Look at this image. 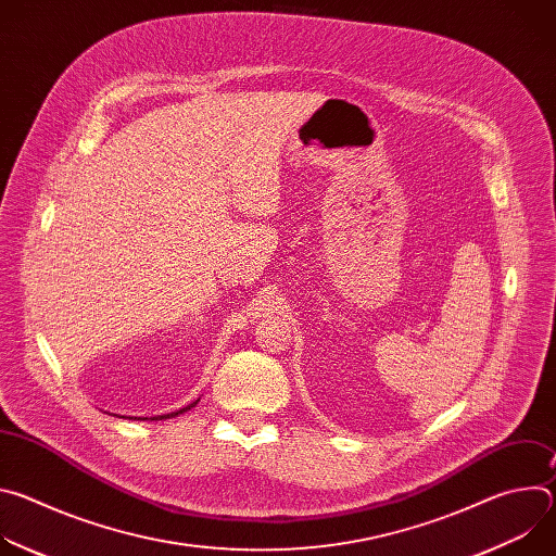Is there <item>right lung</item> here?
<instances>
[{
	"label": "right lung",
	"mask_w": 556,
	"mask_h": 556,
	"mask_svg": "<svg viewBox=\"0 0 556 556\" xmlns=\"http://www.w3.org/2000/svg\"><path fill=\"white\" fill-rule=\"evenodd\" d=\"M195 403H198V401H195ZM195 403H193V405H195ZM193 405H189V407H185V409H180V412H174V414H167V416H157V418H151V420H165V418H174V416H178V414H185V412H187V409H191V407H193ZM142 420H147V418H142Z\"/></svg>",
	"instance_id": "obj_1"
}]
</instances>
